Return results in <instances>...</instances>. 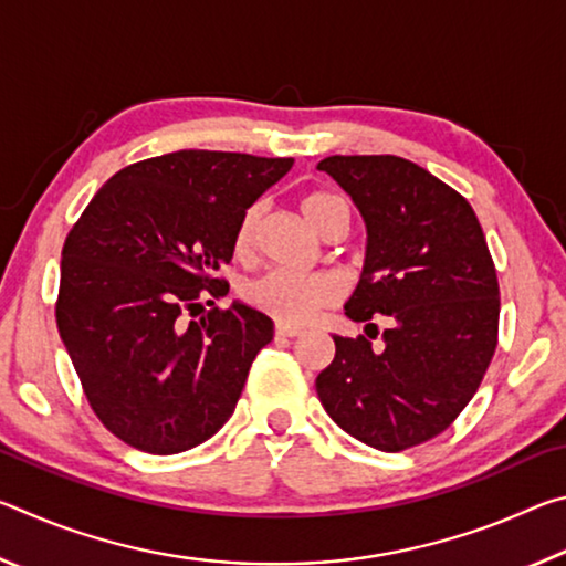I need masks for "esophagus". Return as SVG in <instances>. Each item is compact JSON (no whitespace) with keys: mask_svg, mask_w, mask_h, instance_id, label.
I'll use <instances>...</instances> for the list:
<instances>
[{"mask_svg":"<svg viewBox=\"0 0 566 566\" xmlns=\"http://www.w3.org/2000/svg\"><path fill=\"white\" fill-rule=\"evenodd\" d=\"M302 334H304V329L290 327V324H282V322H276V327H274L276 339H294V337H302Z\"/></svg>","mask_w":566,"mask_h":566,"instance_id":"34e87169","label":"esophagus"}]
</instances>
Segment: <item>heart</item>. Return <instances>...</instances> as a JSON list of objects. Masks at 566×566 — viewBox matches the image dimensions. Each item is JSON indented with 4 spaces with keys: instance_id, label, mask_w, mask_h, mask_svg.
I'll return each mask as SVG.
<instances>
[{
    "instance_id": "b5f03b06",
    "label": "heart",
    "mask_w": 566,
    "mask_h": 566,
    "mask_svg": "<svg viewBox=\"0 0 566 566\" xmlns=\"http://www.w3.org/2000/svg\"><path fill=\"white\" fill-rule=\"evenodd\" d=\"M334 209H347L337 195L329 191H312L302 199V214L314 232H322L327 217ZM264 205L256 202L247 209L239 219L234 232L237 256H249L260 232ZM344 282L337 274H292V272H270L260 280L249 282L244 296L247 302L272 319L290 324V327H304L310 324L324 306H332L342 300Z\"/></svg>"
}]
</instances>
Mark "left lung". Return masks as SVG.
Instances as JSON below:
<instances>
[{"label": "left lung", "instance_id": "obj_1", "mask_svg": "<svg viewBox=\"0 0 566 566\" xmlns=\"http://www.w3.org/2000/svg\"><path fill=\"white\" fill-rule=\"evenodd\" d=\"M319 171L352 197L367 256L344 314H385V349L337 337L317 377L327 415L359 442L401 452L442 434L482 381L496 349L500 282L467 199L395 155H334ZM369 334V332H367Z\"/></svg>", "mask_w": 566, "mask_h": 566}]
</instances>
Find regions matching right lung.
Returning a JSON list of instances; mask_svg holds the SVG:
<instances>
[{
    "instance_id": "1",
    "label": "right lung",
    "mask_w": 566,
    "mask_h": 566,
    "mask_svg": "<svg viewBox=\"0 0 566 566\" xmlns=\"http://www.w3.org/2000/svg\"><path fill=\"white\" fill-rule=\"evenodd\" d=\"M292 157L181 149L117 171L62 249L56 327L94 415L122 442L179 454L224 427L274 322L227 294L242 214ZM214 304V302H209Z\"/></svg>"
}]
</instances>
